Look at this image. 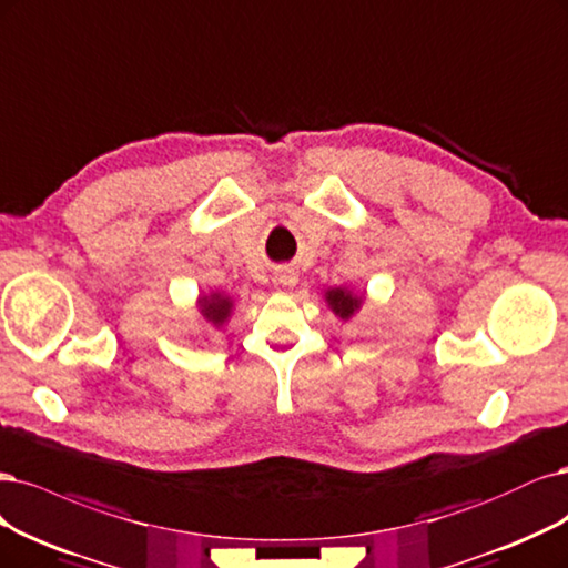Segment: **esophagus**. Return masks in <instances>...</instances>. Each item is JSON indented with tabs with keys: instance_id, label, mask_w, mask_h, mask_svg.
Here are the masks:
<instances>
[{
	"instance_id": "esophagus-1",
	"label": "esophagus",
	"mask_w": 568,
	"mask_h": 568,
	"mask_svg": "<svg viewBox=\"0 0 568 568\" xmlns=\"http://www.w3.org/2000/svg\"><path fill=\"white\" fill-rule=\"evenodd\" d=\"M275 284L277 286H291V284H296V277H293L291 272H280V275L275 277Z\"/></svg>"
}]
</instances>
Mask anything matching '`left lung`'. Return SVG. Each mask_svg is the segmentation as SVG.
<instances>
[{
    "mask_svg": "<svg viewBox=\"0 0 568 568\" xmlns=\"http://www.w3.org/2000/svg\"><path fill=\"white\" fill-rule=\"evenodd\" d=\"M326 301H328L331 310H334L341 320H349L352 315H355V310L362 305V298L352 296L347 288H331L326 293Z\"/></svg>",
    "mask_w": 568,
    "mask_h": 568,
    "instance_id": "obj_1",
    "label": "left lung"
}]
</instances>
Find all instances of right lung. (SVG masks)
I'll use <instances>...</instances> for the list:
<instances>
[{"label": "right lung", "instance_id": "1", "mask_svg": "<svg viewBox=\"0 0 568 568\" xmlns=\"http://www.w3.org/2000/svg\"><path fill=\"white\" fill-rule=\"evenodd\" d=\"M200 307L204 320H209L213 326H223V322L230 317L232 301L221 296V293H213V296L200 298Z\"/></svg>", "mask_w": 568, "mask_h": 568}]
</instances>
